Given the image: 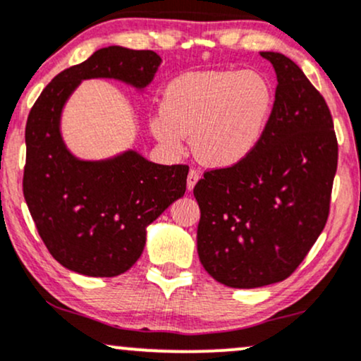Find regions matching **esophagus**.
I'll return each instance as SVG.
<instances>
[{
  "mask_svg": "<svg viewBox=\"0 0 361 361\" xmlns=\"http://www.w3.org/2000/svg\"><path fill=\"white\" fill-rule=\"evenodd\" d=\"M198 180H200V173L197 171V169H190V171H188V180H186V186H188L190 192H192L193 186L197 185Z\"/></svg>",
  "mask_w": 361,
  "mask_h": 361,
  "instance_id": "1",
  "label": "esophagus"
}]
</instances>
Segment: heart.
<instances>
[{"mask_svg":"<svg viewBox=\"0 0 361 361\" xmlns=\"http://www.w3.org/2000/svg\"><path fill=\"white\" fill-rule=\"evenodd\" d=\"M274 109V90L255 71H200L173 79L151 131L171 149L193 134V149L214 168L235 166L254 153Z\"/></svg>","mask_w":361,"mask_h":361,"instance_id":"obj_1","label":"heart"}]
</instances>
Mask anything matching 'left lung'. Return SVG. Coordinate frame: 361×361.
Segmentation results:
<instances>
[{"mask_svg": "<svg viewBox=\"0 0 361 361\" xmlns=\"http://www.w3.org/2000/svg\"><path fill=\"white\" fill-rule=\"evenodd\" d=\"M277 75L267 129L249 158L195 185L198 257L215 281L252 289L284 281L329 215L338 141L331 112L293 60L260 51Z\"/></svg>", "mask_w": 361, "mask_h": 361, "instance_id": "1", "label": "left lung"}]
</instances>
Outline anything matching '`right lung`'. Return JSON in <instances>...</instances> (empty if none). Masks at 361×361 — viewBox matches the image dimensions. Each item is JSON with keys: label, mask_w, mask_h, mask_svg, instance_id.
<instances>
[{"label": "right lung", "mask_w": 361, "mask_h": 361, "mask_svg": "<svg viewBox=\"0 0 361 361\" xmlns=\"http://www.w3.org/2000/svg\"><path fill=\"white\" fill-rule=\"evenodd\" d=\"M159 63L153 50L101 49L60 72L30 111L23 195L43 244L73 272L114 277L129 271L145 249L147 225L185 195L186 164H156L136 151L80 161L60 136L63 104L82 80L106 77L145 89Z\"/></svg>", "instance_id": "right-lung-1"}]
</instances>
